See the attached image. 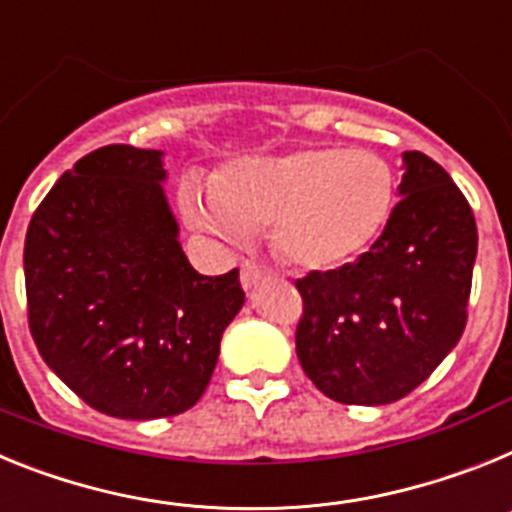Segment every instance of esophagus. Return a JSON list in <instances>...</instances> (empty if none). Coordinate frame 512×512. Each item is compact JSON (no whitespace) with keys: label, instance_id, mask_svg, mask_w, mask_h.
Segmentation results:
<instances>
[{"label":"esophagus","instance_id":"34e87169","mask_svg":"<svg viewBox=\"0 0 512 512\" xmlns=\"http://www.w3.org/2000/svg\"><path fill=\"white\" fill-rule=\"evenodd\" d=\"M262 275H265V268L252 260H244L242 268H239V281H242V288H252L257 281H260Z\"/></svg>","mask_w":512,"mask_h":512}]
</instances>
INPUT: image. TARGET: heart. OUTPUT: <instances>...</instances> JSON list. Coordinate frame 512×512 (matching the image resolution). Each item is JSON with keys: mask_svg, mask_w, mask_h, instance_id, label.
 Here are the masks:
<instances>
[{"mask_svg": "<svg viewBox=\"0 0 512 512\" xmlns=\"http://www.w3.org/2000/svg\"><path fill=\"white\" fill-rule=\"evenodd\" d=\"M397 203V177L366 149L309 146L231 164L216 185L182 182L180 208L221 239L273 226L275 252L296 268L332 270L366 252Z\"/></svg>", "mask_w": 512, "mask_h": 512, "instance_id": "obj_1", "label": "heart"}]
</instances>
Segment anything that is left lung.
I'll use <instances>...</instances> for the list:
<instances>
[{
	"label": "left lung",
	"instance_id": "obj_1",
	"mask_svg": "<svg viewBox=\"0 0 512 512\" xmlns=\"http://www.w3.org/2000/svg\"><path fill=\"white\" fill-rule=\"evenodd\" d=\"M399 203L371 250L296 281L301 368L342 404L407 397L466 327L477 221L456 182L422 151H404Z\"/></svg>",
	"mask_w": 512,
	"mask_h": 512
}]
</instances>
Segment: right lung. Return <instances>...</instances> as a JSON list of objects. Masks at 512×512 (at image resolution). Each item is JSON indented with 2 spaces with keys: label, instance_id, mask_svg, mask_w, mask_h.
<instances>
[{
  "label": "right lung",
  "instance_id": "add662e5",
  "mask_svg": "<svg viewBox=\"0 0 512 512\" xmlns=\"http://www.w3.org/2000/svg\"><path fill=\"white\" fill-rule=\"evenodd\" d=\"M164 177L162 151L95 149L53 185L25 237L38 353L79 399L121 420L190 410L244 304L237 268L193 270Z\"/></svg>",
  "mask_w": 512,
  "mask_h": 512
}]
</instances>
